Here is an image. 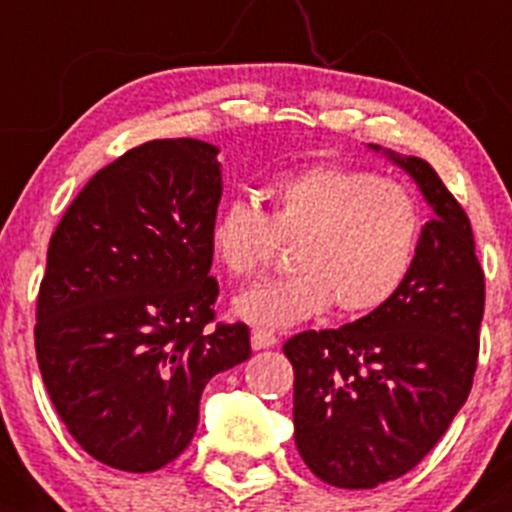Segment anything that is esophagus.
Here are the masks:
<instances>
[{"label": "esophagus", "instance_id": "esophagus-1", "mask_svg": "<svg viewBox=\"0 0 512 512\" xmlns=\"http://www.w3.org/2000/svg\"><path fill=\"white\" fill-rule=\"evenodd\" d=\"M250 342H252V349H255V352H260V349L277 347V342H280V339H277V334L270 332V329L255 327V329H252Z\"/></svg>", "mask_w": 512, "mask_h": 512}]
</instances>
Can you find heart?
<instances>
[{
	"label": "heart",
	"mask_w": 512,
	"mask_h": 512,
	"mask_svg": "<svg viewBox=\"0 0 512 512\" xmlns=\"http://www.w3.org/2000/svg\"><path fill=\"white\" fill-rule=\"evenodd\" d=\"M260 210L230 200L208 230L210 255L235 280H252L292 245V277L235 299L262 327H289L332 304L347 317L379 312L409 280L423 213L404 183L344 163L282 170L257 190Z\"/></svg>",
	"instance_id": "obj_1"
}]
</instances>
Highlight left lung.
<instances>
[{
    "label": "left lung",
    "instance_id": "obj_1",
    "mask_svg": "<svg viewBox=\"0 0 512 512\" xmlns=\"http://www.w3.org/2000/svg\"><path fill=\"white\" fill-rule=\"evenodd\" d=\"M386 156L436 213L409 280L379 312L282 347L294 366L299 456L324 483L349 490L401 478L441 441L471 394L485 307L466 210L426 160Z\"/></svg>",
    "mask_w": 512,
    "mask_h": 512
}]
</instances>
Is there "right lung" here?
Segmentation results:
<instances>
[{"label": "right lung", "mask_w": 512, "mask_h": 512, "mask_svg": "<svg viewBox=\"0 0 512 512\" xmlns=\"http://www.w3.org/2000/svg\"><path fill=\"white\" fill-rule=\"evenodd\" d=\"M220 195L218 148L148 141L98 170L49 240L34 327L41 379L76 443L118 471L175 461L205 384L252 354L247 324L208 327Z\"/></svg>", "instance_id": "add662e5"}]
</instances>
